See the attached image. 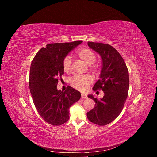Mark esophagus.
Masks as SVG:
<instances>
[{"instance_id": "obj_1", "label": "esophagus", "mask_w": 157, "mask_h": 157, "mask_svg": "<svg viewBox=\"0 0 157 157\" xmlns=\"http://www.w3.org/2000/svg\"><path fill=\"white\" fill-rule=\"evenodd\" d=\"M87 97V95L85 94H81V98L82 99H86Z\"/></svg>"}]
</instances>
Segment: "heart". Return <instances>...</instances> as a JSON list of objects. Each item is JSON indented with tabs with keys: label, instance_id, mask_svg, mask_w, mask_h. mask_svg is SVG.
I'll return each mask as SVG.
<instances>
[{
	"label": "heart",
	"instance_id": "1",
	"mask_svg": "<svg viewBox=\"0 0 157 157\" xmlns=\"http://www.w3.org/2000/svg\"><path fill=\"white\" fill-rule=\"evenodd\" d=\"M79 58L90 65V69L93 72L96 73L99 71L98 65H94L96 59V56L92 51L88 48H82L77 52ZM93 65H92L91 64ZM63 69L65 73H70L72 71V58L70 56H66L63 60ZM93 81V77L90 75H75L69 80V84L75 89L80 91H85L89 84Z\"/></svg>",
	"mask_w": 157,
	"mask_h": 157
}]
</instances>
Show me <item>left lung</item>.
Returning <instances> with one entry per match:
<instances>
[{
	"mask_svg": "<svg viewBox=\"0 0 157 157\" xmlns=\"http://www.w3.org/2000/svg\"><path fill=\"white\" fill-rule=\"evenodd\" d=\"M88 45L101 57L100 79L95 84L93 90H101L104 96L99 100L89 95L88 98L96 103L87 113V117L95 124L105 126L115 120L122 111L129 90V74L125 61L113 46L93 42H88Z\"/></svg>",
	"mask_w": 157,
	"mask_h": 157,
	"instance_id": "1",
	"label": "left lung"
}]
</instances>
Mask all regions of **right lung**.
I'll return each instance as SVG.
<instances>
[{
    "instance_id": "1",
    "label": "right lung",
    "mask_w": 157,
    "mask_h": 157,
    "mask_svg": "<svg viewBox=\"0 0 157 157\" xmlns=\"http://www.w3.org/2000/svg\"><path fill=\"white\" fill-rule=\"evenodd\" d=\"M82 42L48 44L37 52L31 62L29 85L33 101L40 116L51 125L60 126L67 122L70 107L81 96L72 87L67 86L62 92L57 90V85L64 73V58Z\"/></svg>"
}]
</instances>
